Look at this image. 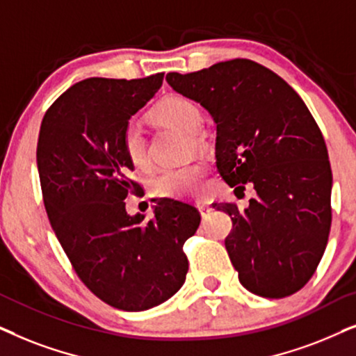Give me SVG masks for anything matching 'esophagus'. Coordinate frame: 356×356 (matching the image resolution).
Returning a JSON list of instances; mask_svg holds the SVG:
<instances>
[{
	"mask_svg": "<svg viewBox=\"0 0 356 356\" xmlns=\"http://www.w3.org/2000/svg\"><path fill=\"white\" fill-rule=\"evenodd\" d=\"M198 210H200V213H202L203 216L208 215V211L211 210L210 203H207V202H198Z\"/></svg>",
	"mask_w": 356,
	"mask_h": 356,
	"instance_id": "1",
	"label": "esophagus"
}]
</instances>
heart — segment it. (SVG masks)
Here are the masks:
<instances>
[{"label": "heart", "instance_id": "1", "mask_svg": "<svg viewBox=\"0 0 356 356\" xmlns=\"http://www.w3.org/2000/svg\"><path fill=\"white\" fill-rule=\"evenodd\" d=\"M151 117L163 125L174 127L186 135H193L200 130L202 112L200 107L191 99L182 96H168L153 108ZM122 146L127 158L136 169L148 165L146 140L143 131L136 123H129L123 129ZM205 174L202 163H188L174 168H165L156 175L153 188L159 197H192L200 191V182Z\"/></svg>", "mask_w": 356, "mask_h": 356}]
</instances>
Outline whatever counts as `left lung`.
I'll use <instances>...</instances> for the list:
<instances>
[{"label":"left lung","mask_w":356,"mask_h":356,"mask_svg":"<svg viewBox=\"0 0 356 356\" xmlns=\"http://www.w3.org/2000/svg\"><path fill=\"white\" fill-rule=\"evenodd\" d=\"M175 92L205 107L216 123V169L234 192L252 184L241 210L213 203L233 229L225 245L239 282L254 295L285 298L314 275L332 222V170L319 127L298 92L252 60L169 73Z\"/></svg>","instance_id":"left-lung-1"}]
</instances>
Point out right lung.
Wrapping results in <instances>:
<instances>
[{
  "instance_id": "right-lung-1",
  "label": "right lung",
  "mask_w": 356,
  "mask_h": 356,
  "mask_svg": "<svg viewBox=\"0 0 356 356\" xmlns=\"http://www.w3.org/2000/svg\"><path fill=\"white\" fill-rule=\"evenodd\" d=\"M163 79L76 83L45 112L37 143L42 197L61 248L84 285L122 311L151 309L181 290L184 243L200 225V211L174 198L159 200L148 221L125 210L141 187L130 179L123 129Z\"/></svg>"
}]
</instances>
